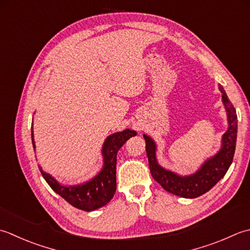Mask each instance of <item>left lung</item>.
<instances>
[{
    "instance_id": "obj_1",
    "label": "left lung",
    "mask_w": 250,
    "mask_h": 250,
    "mask_svg": "<svg viewBox=\"0 0 250 250\" xmlns=\"http://www.w3.org/2000/svg\"><path fill=\"white\" fill-rule=\"evenodd\" d=\"M218 86L222 94V104L227 112L228 129L222 135L220 149L215 155L208 157L194 174L181 176L161 166L156 159L157 146L155 141L150 136L144 135L152 177L160 183L163 189L177 196L195 198L205 194L219 180L222 179L232 164L236 146L237 115L235 108L228 98L226 90L221 85Z\"/></svg>"
}]
</instances>
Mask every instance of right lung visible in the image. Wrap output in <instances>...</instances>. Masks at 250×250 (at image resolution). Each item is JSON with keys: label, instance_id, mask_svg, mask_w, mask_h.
Listing matches in <instances>:
<instances>
[{"label": "right lung", "instance_id": "obj_1", "mask_svg": "<svg viewBox=\"0 0 250 250\" xmlns=\"http://www.w3.org/2000/svg\"><path fill=\"white\" fill-rule=\"evenodd\" d=\"M136 135L135 130L126 128L106 137L101 150L104 160L103 168L95 177L83 183L65 186L58 182L52 175L45 172L41 166H39L40 171L48 186L71 205L85 211L96 210L106 205L113 197L116 191V154L125 142ZM31 138L35 151L37 146L34 141L33 123Z\"/></svg>", "mask_w": 250, "mask_h": 250}]
</instances>
